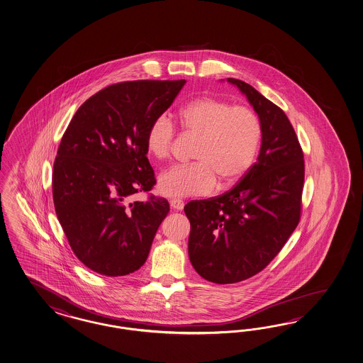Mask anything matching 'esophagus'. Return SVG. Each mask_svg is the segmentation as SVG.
I'll list each match as a JSON object with an SVG mask.
<instances>
[{
    "instance_id": "esophagus-1",
    "label": "esophagus",
    "mask_w": 363,
    "mask_h": 363,
    "mask_svg": "<svg viewBox=\"0 0 363 363\" xmlns=\"http://www.w3.org/2000/svg\"><path fill=\"white\" fill-rule=\"evenodd\" d=\"M184 201H181V199H172L170 201V207L173 208V210H177V211H181L182 208H184Z\"/></svg>"
}]
</instances>
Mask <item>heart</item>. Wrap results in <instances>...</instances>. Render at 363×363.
Wrapping results in <instances>:
<instances>
[{
  "label": "heart",
  "mask_w": 363,
  "mask_h": 363,
  "mask_svg": "<svg viewBox=\"0 0 363 363\" xmlns=\"http://www.w3.org/2000/svg\"><path fill=\"white\" fill-rule=\"evenodd\" d=\"M178 123L186 135L196 136L194 162L165 170L159 177V191L170 198L211 193L215 186L239 181L255 162L262 127L247 106H232L219 98L199 97L178 110ZM176 139L174 125L167 116H156L145 133V148L156 160L168 159Z\"/></svg>",
  "instance_id": "b5f03b06"
}]
</instances>
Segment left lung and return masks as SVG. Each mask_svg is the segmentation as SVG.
Here are the masks:
<instances>
[{
  "label": "left lung",
  "mask_w": 363,
  "mask_h": 363,
  "mask_svg": "<svg viewBox=\"0 0 363 363\" xmlns=\"http://www.w3.org/2000/svg\"><path fill=\"white\" fill-rule=\"evenodd\" d=\"M245 94L262 127L257 162L230 191L186 204L189 257L210 282L245 281L269 265L301 220L304 156L281 107L244 81L227 79Z\"/></svg>",
  "instance_id": "8db88e82"
}]
</instances>
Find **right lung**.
<instances>
[{"label":"right lung","instance_id":"right-lung-1","mask_svg":"<svg viewBox=\"0 0 363 363\" xmlns=\"http://www.w3.org/2000/svg\"><path fill=\"white\" fill-rule=\"evenodd\" d=\"M185 84L110 85L81 105L62 135L53 162L55 211L73 253L98 274L122 277L139 270L168 215L165 198H130L156 184L145 133Z\"/></svg>","mask_w":363,"mask_h":363}]
</instances>
